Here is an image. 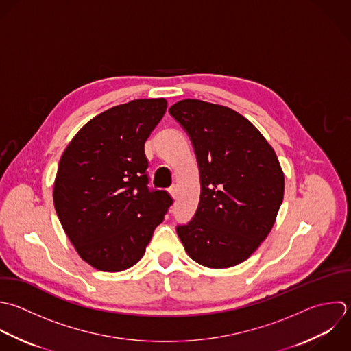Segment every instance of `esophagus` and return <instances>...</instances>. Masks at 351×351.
I'll list each match as a JSON object with an SVG mask.
<instances>
[{
    "label": "esophagus",
    "mask_w": 351,
    "mask_h": 351,
    "mask_svg": "<svg viewBox=\"0 0 351 351\" xmlns=\"http://www.w3.org/2000/svg\"><path fill=\"white\" fill-rule=\"evenodd\" d=\"M168 191H169V194L172 195V198L175 199V198H176V194H178V187H176L175 184H172V186L168 189Z\"/></svg>",
    "instance_id": "obj_1"
}]
</instances>
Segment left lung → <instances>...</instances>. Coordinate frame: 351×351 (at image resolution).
Here are the masks:
<instances>
[{
    "label": "left lung",
    "mask_w": 351,
    "mask_h": 351,
    "mask_svg": "<svg viewBox=\"0 0 351 351\" xmlns=\"http://www.w3.org/2000/svg\"><path fill=\"white\" fill-rule=\"evenodd\" d=\"M169 113L187 131L201 176L197 212L176 232L195 263L238 265L268 237L283 202L276 153L247 119L227 106L183 99Z\"/></svg>",
    "instance_id": "8db88e82"
}]
</instances>
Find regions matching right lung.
Segmentation results:
<instances>
[{
	"label": "right lung",
	"instance_id": "1",
	"mask_svg": "<svg viewBox=\"0 0 351 351\" xmlns=\"http://www.w3.org/2000/svg\"><path fill=\"white\" fill-rule=\"evenodd\" d=\"M164 98L134 99L91 119L64 150L54 180L58 220L91 267L120 272L145 254L172 197L149 189L145 142Z\"/></svg>",
	"mask_w": 351,
	"mask_h": 351
}]
</instances>
